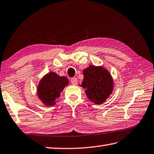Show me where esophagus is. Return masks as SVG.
Segmentation results:
<instances>
[{
  "label": "esophagus",
  "instance_id": "34e87169",
  "mask_svg": "<svg viewBox=\"0 0 154 154\" xmlns=\"http://www.w3.org/2000/svg\"><path fill=\"white\" fill-rule=\"evenodd\" d=\"M70 81H71V83H72L73 85H77L78 80L76 79V78H72Z\"/></svg>",
  "mask_w": 154,
  "mask_h": 154
}]
</instances>
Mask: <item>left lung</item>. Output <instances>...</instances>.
Listing matches in <instances>:
<instances>
[{
	"label": "left lung",
	"mask_w": 154,
	"mask_h": 154,
	"mask_svg": "<svg viewBox=\"0 0 154 154\" xmlns=\"http://www.w3.org/2000/svg\"><path fill=\"white\" fill-rule=\"evenodd\" d=\"M84 79L80 86L91 102L100 104L112 94L114 82L110 72L103 66L90 65L83 70Z\"/></svg>",
	"instance_id": "1"
}]
</instances>
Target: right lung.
<instances>
[{
  "mask_svg": "<svg viewBox=\"0 0 154 154\" xmlns=\"http://www.w3.org/2000/svg\"><path fill=\"white\" fill-rule=\"evenodd\" d=\"M68 85L67 78L60 76L55 72H51L40 80L37 89V96L45 106L54 105L61 92Z\"/></svg>",
  "mask_w": 154,
  "mask_h": 154,
  "instance_id": "add662e5",
  "label": "right lung"
}]
</instances>
